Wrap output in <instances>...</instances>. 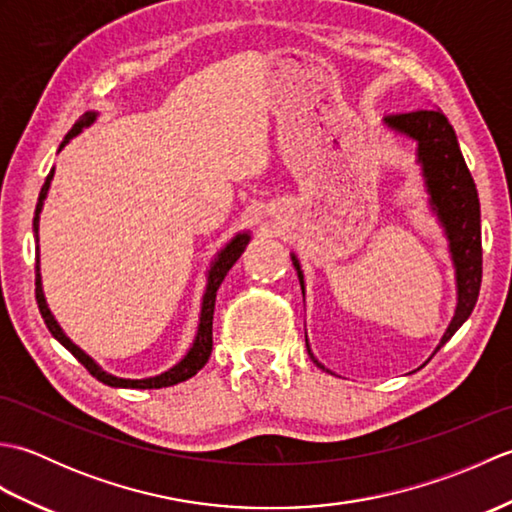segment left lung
I'll return each instance as SVG.
<instances>
[{
    "label": "left lung",
    "instance_id": "8db88e82",
    "mask_svg": "<svg viewBox=\"0 0 512 512\" xmlns=\"http://www.w3.org/2000/svg\"><path fill=\"white\" fill-rule=\"evenodd\" d=\"M383 125L396 136L409 138L416 143V162L420 165V176L427 191V204L431 213L447 237L451 264L455 270V312L438 343L440 347L462 328V323L471 317L477 295L482 284V224H480V198H477L475 182L471 171L466 167L464 156L458 145L447 116L438 110H420L411 114L387 116ZM292 266L297 270L301 292L306 297V281L299 257L290 253ZM306 347L314 363L325 372L328 367L317 361L312 354L308 334ZM332 374V372H330Z\"/></svg>",
    "mask_w": 512,
    "mask_h": 512
}]
</instances>
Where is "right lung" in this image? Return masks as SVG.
<instances>
[{"mask_svg":"<svg viewBox=\"0 0 512 512\" xmlns=\"http://www.w3.org/2000/svg\"><path fill=\"white\" fill-rule=\"evenodd\" d=\"M96 118H99V112H85L79 121L74 123V127L68 132V136L63 138V143L59 147V151L70 143L72 138L79 136L83 129H88L90 125L96 123ZM54 178V167L50 169L46 182H43L41 193H39V200H37V209H35V217H32V233H35V255H37V264H35V295H37V303H39V312L43 321H46L50 334L57 339L65 350L72 352L74 358H79V363L88 369V372L99 378L101 383L110 385V387H123V389H160V387H171V385H178L182 380H187L191 376H195L200 372V369L206 365L213 350V310H215V297H217V288L224 281L228 270L233 268V264L237 262L242 253L246 250L248 242H250V231H239L235 233L228 242L217 250L213 262L206 270V286H204V295H202V303H200V319H198V330H195L193 336V343L189 345L187 354H184L176 365H171L169 369H165L162 374L156 376H147V378H121V376H114L110 372H105V369L94 361L90 354H85L79 345L72 343V339L68 334L63 332V328L59 325V321L54 319V314L48 308V301L46 295H43V284H41V264H39V215L43 211V204H46L48 198V191H50V184Z\"/></svg>","mask_w":512,"mask_h":512,"instance_id":"add662e5","label":"right lung"}]
</instances>
